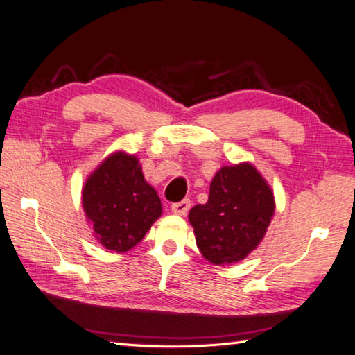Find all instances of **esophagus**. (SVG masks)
Masks as SVG:
<instances>
[{
	"label": "esophagus",
	"mask_w": 355,
	"mask_h": 355,
	"mask_svg": "<svg viewBox=\"0 0 355 355\" xmlns=\"http://www.w3.org/2000/svg\"><path fill=\"white\" fill-rule=\"evenodd\" d=\"M190 207H191V202L188 200V199H184V200H180V202L173 203L171 205V211L175 212V214L184 216V214H187L188 209H190Z\"/></svg>",
	"instance_id": "34e87169"
}]
</instances>
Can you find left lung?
Here are the masks:
<instances>
[{
    "label": "left lung",
    "instance_id": "left-lung-1",
    "mask_svg": "<svg viewBox=\"0 0 355 355\" xmlns=\"http://www.w3.org/2000/svg\"><path fill=\"white\" fill-rule=\"evenodd\" d=\"M275 211L273 193L250 164L216 173L205 205L191 208L200 254L216 266L246 258L263 240Z\"/></svg>",
    "mask_w": 355,
    "mask_h": 355
}]
</instances>
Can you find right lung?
Listing matches in <instances>:
<instances>
[{"label":"right lung","mask_w":355,"mask_h":355,"mask_svg":"<svg viewBox=\"0 0 355 355\" xmlns=\"http://www.w3.org/2000/svg\"><path fill=\"white\" fill-rule=\"evenodd\" d=\"M82 200L97 240L115 252L137 246L162 212L137 157L121 152L106 157L86 180Z\"/></svg>","instance_id":"obj_1"}]
</instances>
